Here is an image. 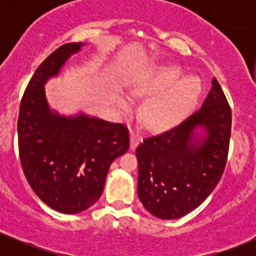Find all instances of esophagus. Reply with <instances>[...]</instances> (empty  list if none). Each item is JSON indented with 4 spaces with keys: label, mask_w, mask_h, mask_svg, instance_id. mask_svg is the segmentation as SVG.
Returning <instances> with one entry per match:
<instances>
[{
    "label": "esophagus",
    "mask_w": 256,
    "mask_h": 256,
    "mask_svg": "<svg viewBox=\"0 0 256 256\" xmlns=\"http://www.w3.org/2000/svg\"><path fill=\"white\" fill-rule=\"evenodd\" d=\"M138 138H136L135 134L131 132L130 134V148L135 150L136 147H138Z\"/></svg>",
    "instance_id": "obj_1"
}]
</instances>
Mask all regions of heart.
Segmentation results:
<instances>
[{"label": "heart", "instance_id": "obj_1", "mask_svg": "<svg viewBox=\"0 0 256 256\" xmlns=\"http://www.w3.org/2000/svg\"><path fill=\"white\" fill-rule=\"evenodd\" d=\"M183 76L180 66H161L147 72L135 84L136 94L151 96L142 108V118L150 128L160 130L174 125L197 104L202 85L194 76ZM116 102L122 112L130 110L131 100L128 95L120 92Z\"/></svg>", "mask_w": 256, "mask_h": 256}]
</instances>
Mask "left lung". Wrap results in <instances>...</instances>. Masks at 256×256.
<instances>
[{"mask_svg": "<svg viewBox=\"0 0 256 256\" xmlns=\"http://www.w3.org/2000/svg\"><path fill=\"white\" fill-rule=\"evenodd\" d=\"M230 128V106L213 78L200 110L138 144V193L152 216L177 219L204 202L223 174Z\"/></svg>", "mask_w": 256, "mask_h": 256, "instance_id": "1", "label": "left lung"}]
</instances>
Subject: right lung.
<instances>
[{
	"mask_svg": "<svg viewBox=\"0 0 256 256\" xmlns=\"http://www.w3.org/2000/svg\"><path fill=\"white\" fill-rule=\"evenodd\" d=\"M85 43H68L37 68L22 98L18 148L23 172L36 194L64 214L90 208L102 196L110 164L128 148V128L80 112L50 109L44 85Z\"/></svg>",
	"mask_w": 256,
	"mask_h": 256,
	"instance_id": "obj_1",
	"label": "right lung"
}]
</instances>
